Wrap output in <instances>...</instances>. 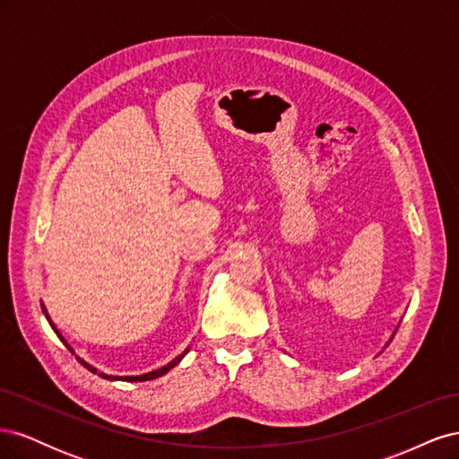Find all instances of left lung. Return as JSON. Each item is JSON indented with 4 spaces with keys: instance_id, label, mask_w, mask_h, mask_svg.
<instances>
[{
    "instance_id": "8db88e82",
    "label": "left lung",
    "mask_w": 459,
    "mask_h": 459,
    "mask_svg": "<svg viewBox=\"0 0 459 459\" xmlns=\"http://www.w3.org/2000/svg\"><path fill=\"white\" fill-rule=\"evenodd\" d=\"M393 337H394V335H393ZM388 342H391V341H388ZM388 342H386V346H388Z\"/></svg>"
}]
</instances>
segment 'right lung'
Segmentation results:
<instances>
[{
	"label": "right lung",
	"instance_id": "obj_1",
	"mask_svg": "<svg viewBox=\"0 0 459 459\" xmlns=\"http://www.w3.org/2000/svg\"><path fill=\"white\" fill-rule=\"evenodd\" d=\"M41 310H44V314H46V317H48V322H49V325L53 327V331L55 333H57V337L63 341V344L66 346V349L68 351H71L73 354H74V351H73V346L71 344H68L66 342V339L61 335V333L57 331V327H55V324L51 322V317H49V314H48V310H46V307H44V304H41ZM189 352V346H187V349L182 352V354H179V356H176L174 359H172V362H169V364H166V366H162V368H157V369H152V371H147V373H142V375H108V373H103V371H100V369H97V368H93L91 364H88L86 362V359H82L80 356H76L78 358V362L82 364V366H84V368H88L91 373H97V375H100V377H103V379H108V381H130V383H134V381H151V379H157V377H162V375L164 373H169L174 366H178L179 362H182V358L186 356Z\"/></svg>",
	"mask_w": 459,
	"mask_h": 459
}]
</instances>
